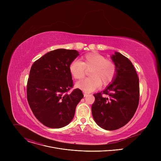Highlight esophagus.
<instances>
[{
  "label": "esophagus",
  "mask_w": 161,
  "mask_h": 161,
  "mask_svg": "<svg viewBox=\"0 0 161 161\" xmlns=\"http://www.w3.org/2000/svg\"><path fill=\"white\" fill-rule=\"evenodd\" d=\"M88 95V93H86V92H84V96L85 97H86V96H87Z\"/></svg>",
  "instance_id": "34e87169"
}]
</instances>
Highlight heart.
Wrapping results in <instances>:
<instances>
[{
  "instance_id": "heart-1",
  "label": "heart",
  "mask_w": 161,
  "mask_h": 161,
  "mask_svg": "<svg viewBox=\"0 0 161 161\" xmlns=\"http://www.w3.org/2000/svg\"><path fill=\"white\" fill-rule=\"evenodd\" d=\"M89 78L79 81L76 86L86 92H90L103 85L109 84L117 73L115 63L97 53H87L79 60H74L69 65V72L76 80L82 79L89 70Z\"/></svg>"
}]
</instances>
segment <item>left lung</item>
Returning a JSON list of instances; mask_svg holds the SVG:
<instances>
[{
    "instance_id": "1",
    "label": "left lung",
    "mask_w": 161,
    "mask_h": 161,
    "mask_svg": "<svg viewBox=\"0 0 161 161\" xmlns=\"http://www.w3.org/2000/svg\"><path fill=\"white\" fill-rule=\"evenodd\" d=\"M111 58L117 66L114 81L106 89L94 94L92 113L95 122L104 129L113 130L124 126L138 106L140 84L132 62L119 52ZM107 95L109 98L102 96Z\"/></svg>"
}]
</instances>
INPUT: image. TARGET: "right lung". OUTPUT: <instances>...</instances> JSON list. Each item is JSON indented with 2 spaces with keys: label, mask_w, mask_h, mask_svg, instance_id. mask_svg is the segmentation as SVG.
I'll return each mask as SVG.
<instances>
[{
  "label": "right lung",
  "mask_w": 161,
  "mask_h": 161,
  "mask_svg": "<svg viewBox=\"0 0 161 161\" xmlns=\"http://www.w3.org/2000/svg\"><path fill=\"white\" fill-rule=\"evenodd\" d=\"M79 53L75 50L57 49L44 55L32 64L27 85L29 104L36 119L50 128L70 123L76 107L83 97L74 89L69 65Z\"/></svg>",
  "instance_id": "obj_1"
}]
</instances>
